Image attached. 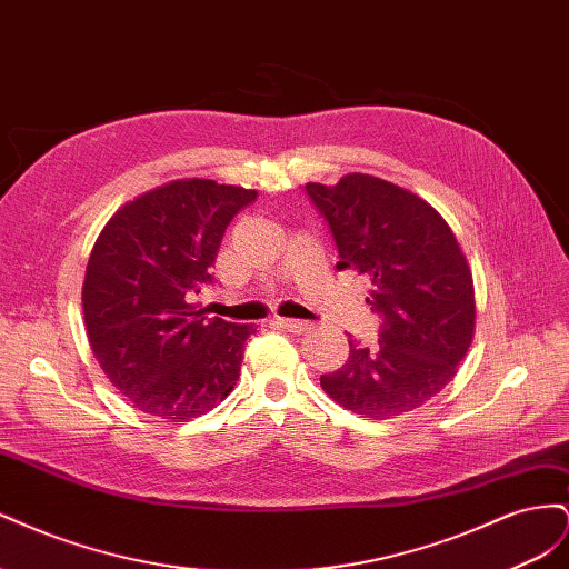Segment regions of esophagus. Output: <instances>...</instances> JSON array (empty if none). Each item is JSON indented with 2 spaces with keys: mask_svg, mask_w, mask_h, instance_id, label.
<instances>
[{
  "mask_svg": "<svg viewBox=\"0 0 569 569\" xmlns=\"http://www.w3.org/2000/svg\"><path fill=\"white\" fill-rule=\"evenodd\" d=\"M274 322H278L282 330H287V332H295V335H303V332H308L311 330V322H306V320H295V318H274Z\"/></svg>",
  "mask_w": 569,
  "mask_h": 569,
  "instance_id": "esophagus-1",
  "label": "esophagus"
}]
</instances>
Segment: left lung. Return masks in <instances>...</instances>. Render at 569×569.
<instances>
[{
	"label": "left lung",
	"instance_id": "obj_1",
	"mask_svg": "<svg viewBox=\"0 0 569 569\" xmlns=\"http://www.w3.org/2000/svg\"><path fill=\"white\" fill-rule=\"evenodd\" d=\"M306 192L330 226L337 268L366 274V301L382 318L377 347L349 335L347 363L320 375V387L360 418L406 416L453 380L472 343L468 258L441 213L399 184L351 173Z\"/></svg>",
	"mask_w": 569,
	"mask_h": 569
}]
</instances>
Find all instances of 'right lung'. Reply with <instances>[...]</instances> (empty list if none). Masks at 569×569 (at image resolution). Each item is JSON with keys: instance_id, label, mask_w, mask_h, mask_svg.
Here are the masks:
<instances>
[{"instance_id": "1", "label": "right lung", "mask_w": 569, "mask_h": 569, "mask_svg": "<svg viewBox=\"0 0 569 569\" xmlns=\"http://www.w3.org/2000/svg\"><path fill=\"white\" fill-rule=\"evenodd\" d=\"M256 189L187 178L128 201L97 237L82 313L109 382L149 416L187 422L234 389L253 325L194 303L230 220Z\"/></svg>"}]
</instances>
